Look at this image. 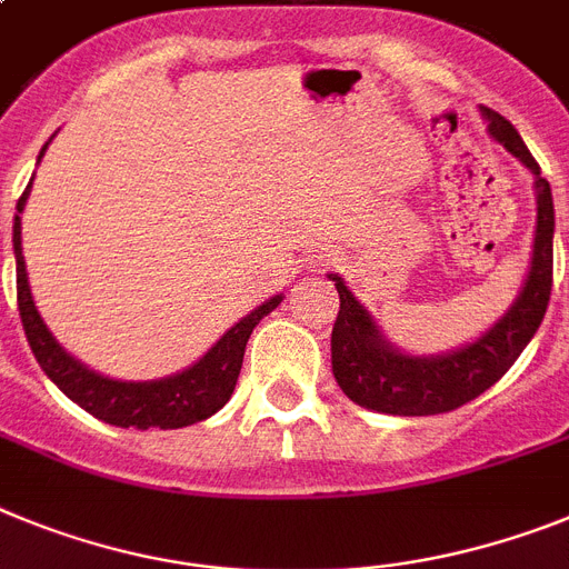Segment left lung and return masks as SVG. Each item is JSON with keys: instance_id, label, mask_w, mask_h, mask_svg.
<instances>
[{"instance_id": "left-lung-1", "label": "left lung", "mask_w": 569, "mask_h": 569, "mask_svg": "<svg viewBox=\"0 0 569 569\" xmlns=\"http://www.w3.org/2000/svg\"><path fill=\"white\" fill-rule=\"evenodd\" d=\"M480 111L489 120L492 138L501 140L536 174L538 227L527 284L507 317L478 342L443 357H406L380 337L368 310L353 299L345 281L331 276L339 293V317L331 333L333 377L357 406L400 417H429L460 409L492 388L512 368L547 313L552 290V230H556L550 183L541 174L538 160L523 146L516 126L487 106H480Z\"/></svg>"}]
</instances>
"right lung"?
Returning a JSON list of instances; mask_svg holds the SVG:
<instances>
[{
    "label": "right lung",
    "instance_id": "add662e5",
    "mask_svg": "<svg viewBox=\"0 0 569 569\" xmlns=\"http://www.w3.org/2000/svg\"><path fill=\"white\" fill-rule=\"evenodd\" d=\"M48 149V143H46ZM40 152V158L46 154ZM31 183L22 192L17 203V218H13V252H17V302H19V319L26 328L28 345H31L33 357L40 362L42 371L57 382L62 395L94 415L103 423L120 426V429H183V426L201 423L207 417L216 415L221 406L232 397V388L241 373V362H244V348L250 339L252 328L279 308L281 296H273L270 302L247 313L238 325H232L224 337L212 345L210 351L198 359L196 366L187 371L167 377V380L154 382H120L100 377V373L89 371L80 366L74 357H68L62 351L46 322L37 313L33 305L31 284H28L26 273V256H22V221L19 212L26 207Z\"/></svg>",
    "mask_w": 569,
    "mask_h": 569
}]
</instances>
